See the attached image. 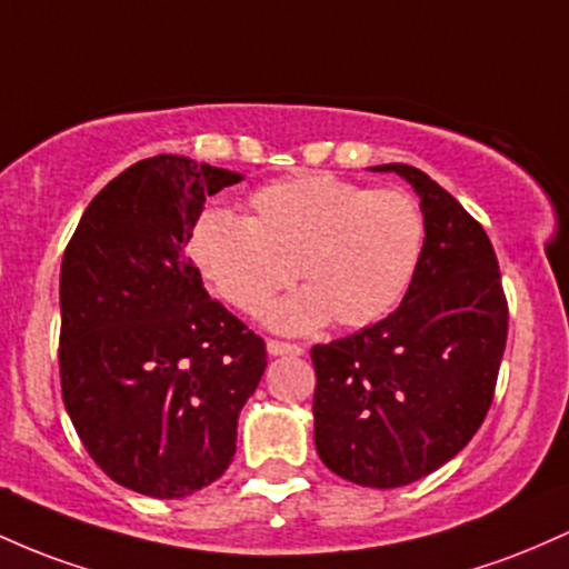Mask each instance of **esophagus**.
Wrapping results in <instances>:
<instances>
[{
    "label": "esophagus",
    "mask_w": 569,
    "mask_h": 569,
    "mask_svg": "<svg viewBox=\"0 0 569 569\" xmlns=\"http://www.w3.org/2000/svg\"><path fill=\"white\" fill-rule=\"evenodd\" d=\"M268 355L279 357V355H303V347H298V343H290V341H277V338H268Z\"/></svg>",
    "instance_id": "esophagus-1"
}]
</instances>
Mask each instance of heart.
Here are the masks:
<instances>
[{"instance_id": "heart-1", "label": "heart", "mask_w": 569, "mask_h": 569, "mask_svg": "<svg viewBox=\"0 0 569 569\" xmlns=\"http://www.w3.org/2000/svg\"><path fill=\"white\" fill-rule=\"evenodd\" d=\"M425 241V212L411 193L315 171L254 190L250 217L201 212L188 250L217 296L247 315L301 273L309 287L273 306L268 322L303 333L328 319L368 328L392 315L417 279Z\"/></svg>"}]
</instances>
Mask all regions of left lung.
I'll return each instance as SVG.
<instances>
[{"label":"left lung","mask_w":569,"mask_h":569,"mask_svg":"<svg viewBox=\"0 0 569 569\" xmlns=\"http://www.w3.org/2000/svg\"><path fill=\"white\" fill-rule=\"evenodd\" d=\"M413 184L425 258L403 303L360 333L311 347L317 455L336 476L392 489L457 457L487 419L508 338L495 247L425 171L373 166Z\"/></svg>","instance_id":"1"}]
</instances>
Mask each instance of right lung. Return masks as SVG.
Segmentation results:
<instances>
[{"label": "right lung", "instance_id": "1", "mask_svg": "<svg viewBox=\"0 0 569 569\" xmlns=\"http://www.w3.org/2000/svg\"><path fill=\"white\" fill-rule=\"evenodd\" d=\"M241 174L156 156L88 203L61 263V395L120 487L177 500L226 473L266 343L188 258L203 201Z\"/></svg>", "mask_w": 569, "mask_h": 569}]
</instances>
